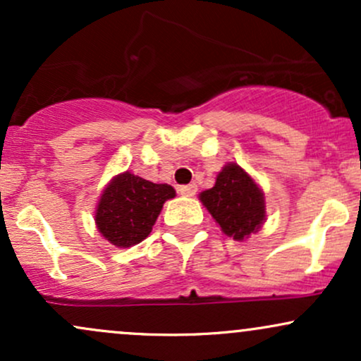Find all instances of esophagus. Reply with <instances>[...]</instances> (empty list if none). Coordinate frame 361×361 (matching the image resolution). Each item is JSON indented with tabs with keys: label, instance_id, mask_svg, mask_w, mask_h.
Segmentation results:
<instances>
[{
	"label": "esophagus",
	"instance_id": "obj_1",
	"mask_svg": "<svg viewBox=\"0 0 361 361\" xmlns=\"http://www.w3.org/2000/svg\"><path fill=\"white\" fill-rule=\"evenodd\" d=\"M178 192L183 195V197H193V195L197 193V185H183L178 188Z\"/></svg>",
	"mask_w": 361,
	"mask_h": 361
}]
</instances>
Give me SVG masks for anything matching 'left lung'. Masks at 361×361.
<instances>
[{"label": "left lung", "instance_id": "left-lung-1", "mask_svg": "<svg viewBox=\"0 0 361 361\" xmlns=\"http://www.w3.org/2000/svg\"><path fill=\"white\" fill-rule=\"evenodd\" d=\"M222 233L235 241L250 238L264 222V195L256 181L235 163H227L212 188L200 193Z\"/></svg>", "mask_w": 361, "mask_h": 361}]
</instances>
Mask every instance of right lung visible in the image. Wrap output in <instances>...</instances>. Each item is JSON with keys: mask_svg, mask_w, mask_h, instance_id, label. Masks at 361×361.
I'll list each match as a JSON object with an SVG mask.
<instances>
[{"mask_svg": "<svg viewBox=\"0 0 361 361\" xmlns=\"http://www.w3.org/2000/svg\"><path fill=\"white\" fill-rule=\"evenodd\" d=\"M175 195L171 185L152 183L130 171L120 173L103 190L94 222L114 246H135L151 234L164 202Z\"/></svg>", "mask_w": 361, "mask_h": 361, "instance_id": "add662e5", "label": "right lung"}]
</instances>
